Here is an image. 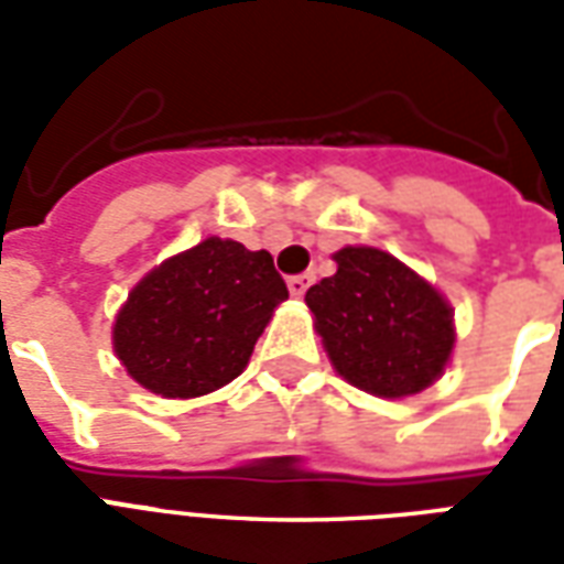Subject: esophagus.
<instances>
[{"mask_svg": "<svg viewBox=\"0 0 564 564\" xmlns=\"http://www.w3.org/2000/svg\"><path fill=\"white\" fill-rule=\"evenodd\" d=\"M286 286H290V295H293V299H302L307 286H311V274H295V278L286 281Z\"/></svg>", "mask_w": 564, "mask_h": 564, "instance_id": "esophagus-1", "label": "esophagus"}]
</instances>
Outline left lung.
<instances>
[{"mask_svg": "<svg viewBox=\"0 0 564 564\" xmlns=\"http://www.w3.org/2000/svg\"><path fill=\"white\" fill-rule=\"evenodd\" d=\"M332 259L338 271L305 302L335 371L380 399L432 387L456 344L447 299L378 247H344Z\"/></svg>", "mask_w": 564, "mask_h": 564, "instance_id": "left-lung-1", "label": "left lung"}]
</instances>
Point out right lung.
Returning <instances> with one entry per match:
<instances>
[{
	"instance_id": "right-lung-1",
	"label": "right lung",
	"mask_w": 564,
	"mask_h": 564,
	"mask_svg": "<svg viewBox=\"0 0 564 564\" xmlns=\"http://www.w3.org/2000/svg\"><path fill=\"white\" fill-rule=\"evenodd\" d=\"M286 295L269 250L205 238L129 293L115 319V354L144 390L196 399L245 371Z\"/></svg>"
}]
</instances>
